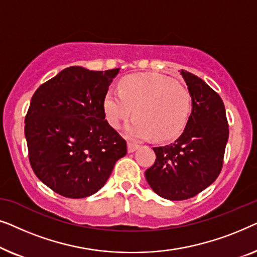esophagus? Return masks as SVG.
Wrapping results in <instances>:
<instances>
[{"label":"esophagus","instance_id":"esophagus-1","mask_svg":"<svg viewBox=\"0 0 257 257\" xmlns=\"http://www.w3.org/2000/svg\"><path fill=\"white\" fill-rule=\"evenodd\" d=\"M138 149H139L138 144L132 143V142H128V143H127V151H128V153L135 152V151H137Z\"/></svg>","mask_w":257,"mask_h":257}]
</instances>
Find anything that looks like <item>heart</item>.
I'll list each match as a JSON object with an SVG mask.
<instances>
[{
  "label": "heart",
  "mask_w": 257,
  "mask_h": 257,
  "mask_svg": "<svg viewBox=\"0 0 257 257\" xmlns=\"http://www.w3.org/2000/svg\"><path fill=\"white\" fill-rule=\"evenodd\" d=\"M191 108L185 86L154 72L125 77L120 91L108 90L104 97L105 115L112 127H120L135 110L137 117L126 126V133L136 139L174 138L185 127Z\"/></svg>",
  "instance_id": "b5f03b06"
}]
</instances>
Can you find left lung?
I'll use <instances>...</instances> for the list:
<instances>
[{
	"mask_svg": "<svg viewBox=\"0 0 257 257\" xmlns=\"http://www.w3.org/2000/svg\"><path fill=\"white\" fill-rule=\"evenodd\" d=\"M180 75L192 98L191 115L174 143L153 147L156 163L145 172L154 193L172 201L193 198L216 180L229 136L219 94L198 76L186 70Z\"/></svg>",
	"mask_w": 257,
	"mask_h": 257,
	"instance_id": "obj_1",
	"label": "left lung"
}]
</instances>
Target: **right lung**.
Here are the masks:
<instances>
[{
  "label": "right lung",
  "mask_w": 257,
  "mask_h": 257,
  "mask_svg": "<svg viewBox=\"0 0 257 257\" xmlns=\"http://www.w3.org/2000/svg\"><path fill=\"white\" fill-rule=\"evenodd\" d=\"M118 72L70 66L31 98L24 126L30 165L44 185L65 198L99 191L127 152L104 111V97Z\"/></svg>",
  "instance_id": "right-lung-1"
}]
</instances>
